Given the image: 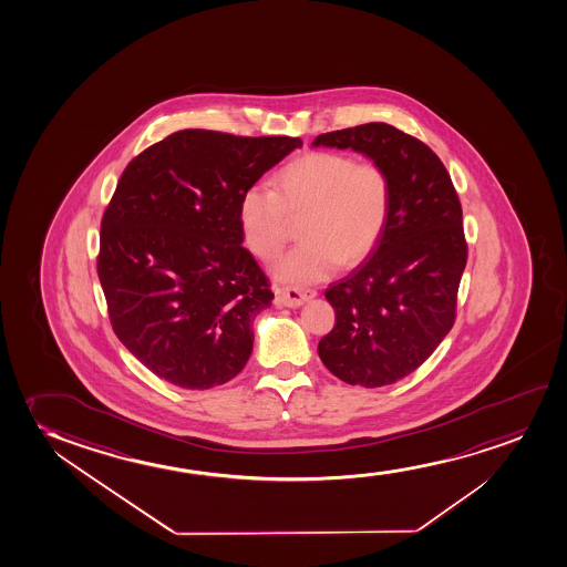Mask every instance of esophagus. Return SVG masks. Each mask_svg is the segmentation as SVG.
Segmentation results:
<instances>
[{
  "label": "esophagus",
  "instance_id": "34e87169",
  "mask_svg": "<svg viewBox=\"0 0 567 567\" xmlns=\"http://www.w3.org/2000/svg\"><path fill=\"white\" fill-rule=\"evenodd\" d=\"M275 295H277L275 300H277L279 306H285V308H300L302 303L311 300L317 292L316 290H309V288L282 287L277 288Z\"/></svg>",
  "mask_w": 567,
  "mask_h": 567
}]
</instances>
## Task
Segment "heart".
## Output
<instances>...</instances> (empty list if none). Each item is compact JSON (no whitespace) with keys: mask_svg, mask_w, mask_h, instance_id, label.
<instances>
[{"mask_svg":"<svg viewBox=\"0 0 567 567\" xmlns=\"http://www.w3.org/2000/svg\"><path fill=\"white\" fill-rule=\"evenodd\" d=\"M272 184L275 190L254 184L244 192L238 221L246 248L271 261L288 243L290 219L306 215L303 243L272 267L282 282L311 285L329 279L340 264H360L389 223L392 183L379 162L311 152L282 167Z\"/></svg>","mask_w":567,"mask_h":567,"instance_id":"b5f03b06","label":"heart"}]
</instances>
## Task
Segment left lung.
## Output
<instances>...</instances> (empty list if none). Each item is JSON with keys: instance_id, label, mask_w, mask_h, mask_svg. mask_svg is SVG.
<instances>
[{"instance_id": "1", "label": "left lung", "mask_w": 567, "mask_h": 567, "mask_svg": "<svg viewBox=\"0 0 567 567\" xmlns=\"http://www.w3.org/2000/svg\"><path fill=\"white\" fill-rule=\"evenodd\" d=\"M313 146L352 147L381 163L392 183L389 223L375 250L324 292L337 323L317 352L344 383H396L456 321L467 264L462 204L439 155L396 126L368 123L319 134Z\"/></svg>"}]
</instances>
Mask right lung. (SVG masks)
Wrapping results in <instances>:
<instances>
[{
    "label": "right lung",
    "instance_id": "right-lung-1",
    "mask_svg": "<svg viewBox=\"0 0 567 567\" xmlns=\"http://www.w3.org/2000/svg\"><path fill=\"white\" fill-rule=\"evenodd\" d=\"M300 138L186 128L126 165L100 230L97 277L117 339L152 373L207 390L243 371L271 306L238 206Z\"/></svg>",
    "mask_w": 567,
    "mask_h": 567
}]
</instances>
